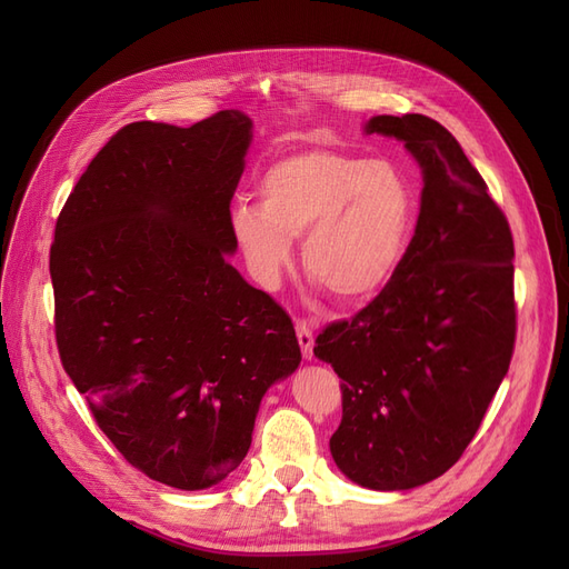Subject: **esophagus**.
Returning <instances> with one entry per match:
<instances>
[{"label": "esophagus", "mask_w": 569, "mask_h": 569, "mask_svg": "<svg viewBox=\"0 0 569 569\" xmlns=\"http://www.w3.org/2000/svg\"><path fill=\"white\" fill-rule=\"evenodd\" d=\"M297 339H299V347L303 358H311L313 356V325L308 320H297Z\"/></svg>", "instance_id": "esophagus-1"}]
</instances>
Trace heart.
Segmentation results:
<instances>
[{
  "label": "heart",
  "instance_id": "obj_1",
  "mask_svg": "<svg viewBox=\"0 0 569 569\" xmlns=\"http://www.w3.org/2000/svg\"><path fill=\"white\" fill-rule=\"evenodd\" d=\"M261 201L239 197L230 230L256 282L274 289L301 237L303 270L332 297L356 301L382 289L403 261L418 194L389 159L332 149L289 153L266 168Z\"/></svg>",
  "mask_w": 569,
  "mask_h": 569
}]
</instances>
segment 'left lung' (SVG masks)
<instances>
[{"instance_id":"8db88e82","label":"left lung","mask_w":569,"mask_h":569,"mask_svg":"<svg viewBox=\"0 0 569 569\" xmlns=\"http://www.w3.org/2000/svg\"><path fill=\"white\" fill-rule=\"evenodd\" d=\"M425 187L416 234L363 311L337 320L313 353L341 377L337 468L360 487L403 491L453 468L510 368L518 332L512 232L456 137L422 113L375 116Z\"/></svg>"}]
</instances>
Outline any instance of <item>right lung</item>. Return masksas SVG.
<instances>
[{"label":"right lung","instance_id":"1","mask_svg":"<svg viewBox=\"0 0 569 569\" xmlns=\"http://www.w3.org/2000/svg\"><path fill=\"white\" fill-rule=\"evenodd\" d=\"M249 142L242 111L120 128L49 251L63 370L123 458L182 491L244 460L263 393L301 363L284 308L228 258Z\"/></svg>","mask_w":569,"mask_h":569}]
</instances>
